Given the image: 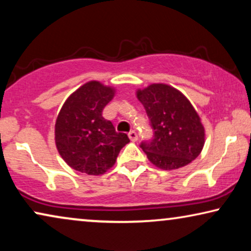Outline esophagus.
I'll use <instances>...</instances> for the list:
<instances>
[{
	"instance_id": "1",
	"label": "esophagus",
	"mask_w": 251,
	"mask_h": 251,
	"mask_svg": "<svg viewBox=\"0 0 251 251\" xmlns=\"http://www.w3.org/2000/svg\"><path fill=\"white\" fill-rule=\"evenodd\" d=\"M128 136L131 142H136V140L138 139V135H137V132L135 131V130H131V131L128 133Z\"/></svg>"
}]
</instances>
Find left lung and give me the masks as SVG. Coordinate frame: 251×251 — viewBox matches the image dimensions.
I'll list each match as a JSON object with an SVG mask.
<instances>
[{
    "mask_svg": "<svg viewBox=\"0 0 251 251\" xmlns=\"http://www.w3.org/2000/svg\"><path fill=\"white\" fill-rule=\"evenodd\" d=\"M154 129V138L142 143L147 159L162 170L187 166L200 155L205 130L186 96L166 83H152L136 91Z\"/></svg>",
    "mask_w": 251,
    "mask_h": 251,
    "instance_id": "1",
    "label": "left lung"
}]
</instances>
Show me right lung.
Masks as SVG:
<instances>
[{
	"instance_id": "1",
	"label": "right lung",
	"mask_w": 251,
	"mask_h": 251,
	"mask_svg": "<svg viewBox=\"0 0 251 251\" xmlns=\"http://www.w3.org/2000/svg\"><path fill=\"white\" fill-rule=\"evenodd\" d=\"M115 88L89 81L70 95L54 125V143L63 160L74 170L98 176L114 166L120 151L130 142L116 132L102 109L114 98Z\"/></svg>"
}]
</instances>
